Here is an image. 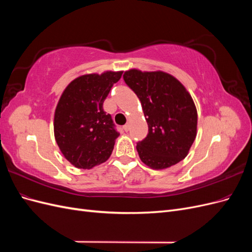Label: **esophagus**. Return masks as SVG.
I'll return each instance as SVG.
<instances>
[{"label":"esophagus","instance_id":"34e87169","mask_svg":"<svg viewBox=\"0 0 252 252\" xmlns=\"http://www.w3.org/2000/svg\"><path fill=\"white\" fill-rule=\"evenodd\" d=\"M123 129L125 131H128L129 129H130V123H126L124 126H123Z\"/></svg>","mask_w":252,"mask_h":252}]
</instances>
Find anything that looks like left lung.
<instances>
[{"label": "left lung", "instance_id": "8db88e82", "mask_svg": "<svg viewBox=\"0 0 252 252\" xmlns=\"http://www.w3.org/2000/svg\"><path fill=\"white\" fill-rule=\"evenodd\" d=\"M124 81L141 101L148 134L136 145L141 161L161 170L188 155L196 136L197 112L191 95L164 71H125Z\"/></svg>", "mask_w": 252, "mask_h": 252}]
</instances>
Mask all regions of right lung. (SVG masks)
<instances>
[{
	"instance_id": "add662e5",
	"label": "right lung",
	"mask_w": 252,
	"mask_h": 252,
	"mask_svg": "<svg viewBox=\"0 0 252 252\" xmlns=\"http://www.w3.org/2000/svg\"><path fill=\"white\" fill-rule=\"evenodd\" d=\"M123 71L88 73L71 81L58 102L53 130L58 146L74 167L91 169L107 161L120 133L103 103Z\"/></svg>"
}]
</instances>
